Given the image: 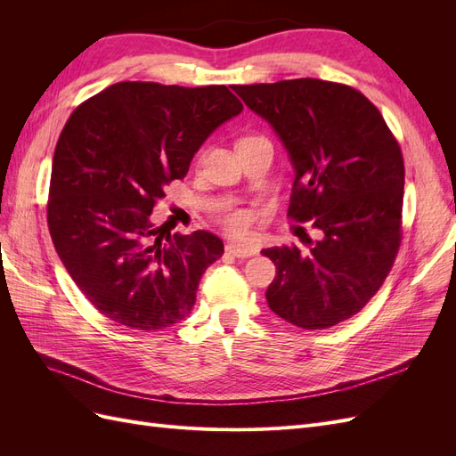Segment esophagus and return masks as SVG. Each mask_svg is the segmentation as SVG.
Returning a JSON list of instances; mask_svg holds the SVG:
<instances>
[{
  "label": "esophagus",
  "instance_id": "34e87169",
  "mask_svg": "<svg viewBox=\"0 0 456 456\" xmlns=\"http://www.w3.org/2000/svg\"><path fill=\"white\" fill-rule=\"evenodd\" d=\"M226 251L233 256L238 258H249V256H255L258 251L255 249V247H247V245H238V243H228L226 245Z\"/></svg>",
  "mask_w": 456,
  "mask_h": 456
}]
</instances>
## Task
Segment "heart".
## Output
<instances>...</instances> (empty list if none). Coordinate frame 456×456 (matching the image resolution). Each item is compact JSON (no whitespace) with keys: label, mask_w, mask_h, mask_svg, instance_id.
<instances>
[{"label":"heart","mask_w":456,"mask_h":456,"mask_svg":"<svg viewBox=\"0 0 456 456\" xmlns=\"http://www.w3.org/2000/svg\"><path fill=\"white\" fill-rule=\"evenodd\" d=\"M223 226L226 228L228 233H232V236L245 238L247 233H249L251 216L247 215L245 211H240V209L228 211V213L223 216Z\"/></svg>","instance_id":"heart-1"}]
</instances>
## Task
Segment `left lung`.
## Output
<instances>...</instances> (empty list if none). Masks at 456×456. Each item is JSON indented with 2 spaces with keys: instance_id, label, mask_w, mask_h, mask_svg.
<instances>
[{
  "instance_id": "8db88e82",
  "label": "left lung",
  "mask_w": 456,
  "mask_h": 456,
  "mask_svg": "<svg viewBox=\"0 0 456 456\" xmlns=\"http://www.w3.org/2000/svg\"><path fill=\"white\" fill-rule=\"evenodd\" d=\"M280 134L295 167L287 216L310 223L295 243L262 249L275 265L268 306L300 329H329L377 295L402 245L405 165L379 108L357 89L314 77L236 86Z\"/></svg>"
}]
</instances>
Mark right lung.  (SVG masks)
<instances>
[{"label": "right lung", "mask_w": 456, "mask_h": 456, "mask_svg": "<svg viewBox=\"0 0 456 456\" xmlns=\"http://www.w3.org/2000/svg\"><path fill=\"white\" fill-rule=\"evenodd\" d=\"M241 110L226 86L121 81L68 118L53 156L47 224L64 268L108 320L159 330L190 314L224 245L205 230L171 236L151 213L207 136Z\"/></svg>", "instance_id": "obj_1"}]
</instances>
